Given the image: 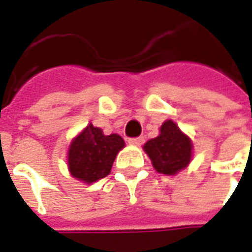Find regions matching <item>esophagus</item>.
<instances>
[{"mask_svg": "<svg viewBox=\"0 0 252 252\" xmlns=\"http://www.w3.org/2000/svg\"><path fill=\"white\" fill-rule=\"evenodd\" d=\"M144 142V137L139 136V137H131V139H128V143L132 144V146H140Z\"/></svg>", "mask_w": 252, "mask_h": 252, "instance_id": "34e87169", "label": "esophagus"}]
</instances>
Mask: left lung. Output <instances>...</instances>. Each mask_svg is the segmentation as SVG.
Listing matches in <instances>:
<instances>
[{
  "instance_id": "left-lung-1",
  "label": "left lung",
  "mask_w": 252,
  "mask_h": 252,
  "mask_svg": "<svg viewBox=\"0 0 252 252\" xmlns=\"http://www.w3.org/2000/svg\"><path fill=\"white\" fill-rule=\"evenodd\" d=\"M144 151L148 154L157 171L173 175L189 164L191 142L175 123L167 120L160 126V135L144 144Z\"/></svg>"
}]
</instances>
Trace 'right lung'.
<instances>
[{"mask_svg":"<svg viewBox=\"0 0 252 252\" xmlns=\"http://www.w3.org/2000/svg\"><path fill=\"white\" fill-rule=\"evenodd\" d=\"M123 137L102 131L89 124L72 140L68 150V169L72 177L86 184L105 178L110 173L116 155L124 147Z\"/></svg>","mask_w":252,"mask_h":252,"instance_id":"right-lung-1","label":"right lung"}]
</instances>
